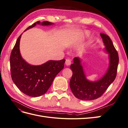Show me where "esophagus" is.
I'll use <instances>...</instances> for the list:
<instances>
[{
	"mask_svg": "<svg viewBox=\"0 0 128 128\" xmlns=\"http://www.w3.org/2000/svg\"><path fill=\"white\" fill-rule=\"evenodd\" d=\"M71 62H72L71 60L69 59H66V60L65 64H66V66H69L71 64Z\"/></svg>",
	"mask_w": 128,
	"mask_h": 128,
	"instance_id": "34e87169",
	"label": "esophagus"
}]
</instances>
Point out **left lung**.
<instances>
[{"label": "left lung", "mask_w": 128, "mask_h": 128, "mask_svg": "<svg viewBox=\"0 0 128 128\" xmlns=\"http://www.w3.org/2000/svg\"><path fill=\"white\" fill-rule=\"evenodd\" d=\"M100 36L105 45L106 51L110 54L109 68L102 78L94 82L86 80L78 58H75L74 63L70 65L72 76L70 80V88L74 95L80 100H92L100 97L113 82L117 75L118 53L107 34L101 33Z\"/></svg>", "instance_id": "left-lung-1"}]
</instances>
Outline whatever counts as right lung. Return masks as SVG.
I'll use <instances>...</instances> for the list:
<instances>
[{
	"mask_svg": "<svg viewBox=\"0 0 128 128\" xmlns=\"http://www.w3.org/2000/svg\"><path fill=\"white\" fill-rule=\"evenodd\" d=\"M37 24L48 26L53 23L37 21L30 26L26 30ZM25 30V31H26ZM21 34L18 38L10 56V68L12 79L18 88L25 94L30 96H40L47 92L55 77L64 68L65 59L50 60L40 66H32L22 59L19 45Z\"/></svg>",
	"mask_w": 128,
	"mask_h": 128,
	"instance_id": "obj_1",
	"label": "right lung"
}]
</instances>
